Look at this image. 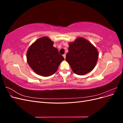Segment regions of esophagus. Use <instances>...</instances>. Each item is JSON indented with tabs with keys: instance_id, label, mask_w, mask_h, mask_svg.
<instances>
[{
	"instance_id": "obj_1",
	"label": "esophagus",
	"mask_w": 123,
	"mask_h": 123,
	"mask_svg": "<svg viewBox=\"0 0 123 123\" xmlns=\"http://www.w3.org/2000/svg\"><path fill=\"white\" fill-rule=\"evenodd\" d=\"M63 57H64V58H65V59L66 58V54H64V55H63Z\"/></svg>"
}]
</instances>
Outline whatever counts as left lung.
Wrapping results in <instances>:
<instances>
[{"label":"left lung","instance_id":"1","mask_svg":"<svg viewBox=\"0 0 123 123\" xmlns=\"http://www.w3.org/2000/svg\"><path fill=\"white\" fill-rule=\"evenodd\" d=\"M69 52L66 60L74 73L83 75L91 72L97 62L98 52L93 44L83 37L69 43Z\"/></svg>","mask_w":123,"mask_h":123}]
</instances>
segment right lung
<instances>
[{"label": "right lung", "instance_id": "1", "mask_svg": "<svg viewBox=\"0 0 123 123\" xmlns=\"http://www.w3.org/2000/svg\"><path fill=\"white\" fill-rule=\"evenodd\" d=\"M53 44L52 41L44 36L36 40L27 51L29 65L40 75L47 77L52 75L64 60V57L59 54L58 49Z\"/></svg>", "mask_w": 123, "mask_h": 123}]
</instances>
